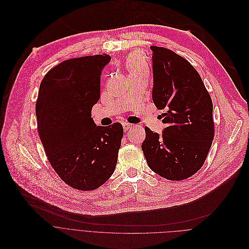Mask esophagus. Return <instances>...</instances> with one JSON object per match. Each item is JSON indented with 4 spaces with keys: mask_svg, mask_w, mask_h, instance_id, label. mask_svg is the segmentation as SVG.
Returning a JSON list of instances; mask_svg holds the SVG:
<instances>
[{
    "mask_svg": "<svg viewBox=\"0 0 249 249\" xmlns=\"http://www.w3.org/2000/svg\"><path fill=\"white\" fill-rule=\"evenodd\" d=\"M131 125H132V124H128V123H124V124H123V127H124V130L125 132H126V131H128Z\"/></svg>",
    "mask_w": 249,
    "mask_h": 249,
    "instance_id": "obj_1",
    "label": "esophagus"
}]
</instances>
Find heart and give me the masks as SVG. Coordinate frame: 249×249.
<instances>
[{
	"label": "heart",
	"instance_id": "heart-1",
	"mask_svg": "<svg viewBox=\"0 0 249 249\" xmlns=\"http://www.w3.org/2000/svg\"><path fill=\"white\" fill-rule=\"evenodd\" d=\"M129 75H148L149 69L146 62L137 54L130 56L126 61Z\"/></svg>",
	"mask_w": 249,
	"mask_h": 249
}]
</instances>
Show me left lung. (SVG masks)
I'll return each instance as SVG.
<instances>
[{
	"mask_svg": "<svg viewBox=\"0 0 249 249\" xmlns=\"http://www.w3.org/2000/svg\"><path fill=\"white\" fill-rule=\"evenodd\" d=\"M152 99L166 110L160 135L145 126L141 149L153 172L181 180L203 166L214 139L213 103L196 70L169 49L151 46Z\"/></svg>",
	"mask_w": 249,
	"mask_h": 249,
	"instance_id": "8db88e82",
	"label": "left lung"
}]
</instances>
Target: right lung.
Masks as SVG:
<instances>
[{
	"label": "right lung",
	"mask_w": 249,
	"mask_h": 249,
	"mask_svg": "<svg viewBox=\"0 0 249 249\" xmlns=\"http://www.w3.org/2000/svg\"><path fill=\"white\" fill-rule=\"evenodd\" d=\"M107 54L67 60L44 76L36 102L38 133L59 177L79 190H94L113 175L123 125L98 126L91 118L100 98Z\"/></svg>",
	"instance_id": "right-lung-1"
}]
</instances>
